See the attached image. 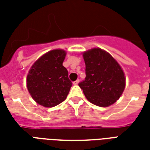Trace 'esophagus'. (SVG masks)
<instances>
[{"label": "esophagus", "instance_id": "esophagus-1", "mask_svg": "<svg viewBox=\"0 0 150 150\" xmlns=\"http://www.w3.org/2000/svg\"><path fill=\"white\" fill-rule=\"evenodd\" d=\"M79 83V79H77L76 81H75V82H74V83H73V84H74V85H77Z\"/></svg>", "mask_w": 150, "mask_h": 150}]
</instances>
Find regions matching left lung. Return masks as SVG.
Masks as SVG:
<instances>
[{
	"label": "left lung",
	"instance_id": "8db88e82",
	"mask_svg": "<svg viewBox=\"0 0 150 150\" xmlns=\"http://www.w3.org/2000/svg\"><path fill=\"white\" fill-rule=\"evenodd\" d=\"M86 78L79 86L89 102L108 107L121 96L125 88V76L121 67L110 54L100 48L83 53Z\"/></svg>",
	"mask_w": 150,
	"mask_h": 150
}]
</instances>
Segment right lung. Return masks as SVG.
Returning a JSON list of instances; mask_svg holds the SVG:
<instances>
[{"label":"right lung","mask_w":150,"mask_h":150,"mask_svg":"<svg viewBox=\"0 0 150 150\" xmlns=\"http://www.w3.org/2000/svg\"><path fill=\"white\" fill-rule=\"evenodd\" d=\"M67 52L50 50L35 61L29 71L26 85L29 93L37 104L52 108L66 100L72 83L68 71L62 66Z\"/></svg>","instance_id":"right-lung-1"}]
</instances>
